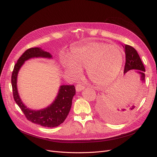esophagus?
<instances>
[{"instance_id": "1", "label": "esophagus", "mask_w": 157, "mask_h": 157, "mask_svg": "<svg viewBox=\"0 0 157 157\" xmlns=\"http://www.w3.org/2000/svg\"><path fill=\"white\" fill-rule=\"evenodd\" d=\"M85 86L83 85V84H81V83H78L77 84V86H76V91L77 92H80L82 91V90H83L84 89Z\"/></svg>"}]
</instances>
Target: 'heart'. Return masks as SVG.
I'll return each mask as SVG.
<instances>
[{"mask_svg": "<svg viewBox=\"0 0 157 157\" xmlns=\"http://www.w3.org/2000/svg\"><path fill=\"white\" fill-rule=\"evenodd\" d=\"M63 61L66 72L77 76L86 67L88 78L98 86H104L113 81L119 74L123 64L122 50L119 46L101 42H90L74 47Z\"/></svg>", "mask_w": 157, "mask_h": 157, "instance_id": "obj_1", "label": "heart"}]
</instances>
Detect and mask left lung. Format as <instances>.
<instances>
[{"label":"left lung","instance_id":"left-lung-1","mask_svg":"<svg viewBox=\"0 0 157 157\" xmlns=\"http://www.w3.org/2000/svg\"><path fill=\"white\" fill-rule=\"evenodd\" d=\"M123 47L124 48L126 54V63L124 66V74L125 75L127 72L129 73L130 70H132V71H136L140 77L141 82L144 84L145 81V69L139 54H137L135 48L131 46L125 44L124 46H123ZM132 69H135V70H132ZM106 97L107 96H103L101 101L99 103L98 111L100 115L109 122H119L122 121H124L135 109L136 101L135 103L127 104L125 107H123L120 109L113 108V106L111 105L110 103L107 100V98ZM109 106L111 107L113 109L110 110L108 109Z\"/></svg>","mask_w":157,"mask_h":157}]
</instances>
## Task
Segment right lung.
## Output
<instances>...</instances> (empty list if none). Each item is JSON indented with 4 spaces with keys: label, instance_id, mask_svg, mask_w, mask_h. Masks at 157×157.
Masks as SVG:
<instances>
[{
    "label": "right lung",
    "instance_id": "add662e5",
    "mask_svg": "<svg viewBox=\"0 0 157 157\" xmlns=\"http://www.w3.org/2000/svg\"><path fill=\"white\" fill-rule=\"evenodd\" d=\"M52 58V56L48 52L40 48H31L27 50L14 65L12 74V86L13 96L17 105L24 113L27 120L36 124L44 127L54 128L63 123L67 118L72 105V100L75 95L74 85H61L55 100L52 104L40 110H32L27 107L21 101L17 88V78L18 72L25 61L31 58Z\"/></svg>",
    "mask_w": 157,
    "mask_h": 157
}]
</instances>
